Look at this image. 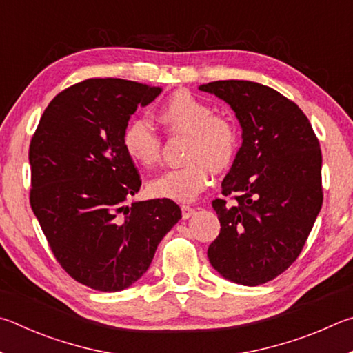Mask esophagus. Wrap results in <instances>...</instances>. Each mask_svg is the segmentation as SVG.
Wrapping results in <instances>:
<instances>
[{"instance_id":"obj_1","label":"esophagus","mask_w":353,"mask_h":353,"mask_svg":"<svg viewBox=\"0 0 353 353\" xmlns=\"http://www.w3.org/2000/svg\"><path fill=\"white\" fill-rule=\"evenodd\" d=\"M194 212H195V209H194V208L186 206V205H183V206H181V214H183V219H189V217H192Z\"/></svg>"}]
</instances>
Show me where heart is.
<instances>
[{
	"label": "heart",
	"mask_w": 353,
	"mask_h": 353,
	"mask_svg": "<svg viewBox=\"0 0 353 353\" xmlns=\"http://www.w3.org/2000/svg\"><path fill=\"white\" fill-rule=\"evenodd\" d=\"M159 121L170 133L189 134L186 165L170 169L148 184L150 194L175 201H190L212 181V169L230 167L239 150V130L232 119L215 114L214 107L188 90H178L159 108ZM127 157L141 167L159 163L163 139L144 117L128 121L122 133Z\"/></svg>",
	"instance_id": "heart-1"
}]
</instances>
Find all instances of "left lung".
Instances as JSON below:
<instances>
[{
  "label": "left lung",
  "instance_id": "obj_1",
  "mask_svg": "<svg viewBox=\"0 0 353 353\" xmlns=\"http://www.w3.org/2000/svg\"><path fill=\"white\" fill-rule=\"evenodd\" d=\"M200 90L231 105L243 138L221 183L236 203L212 201L221 228L209 262L228 281L261 285L298 259L323 206L319 141L298 105L270 86L217 80Z\"/></svg>",
  "mask_w": 353,
  "mask_h": 353
}]
</instances>
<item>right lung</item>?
<instances>
[{
    "instance_id": "right-lung-1",
    "label": "right lung",
    "mask_w": 353,
    "mask_h": 353,
    "mask_svg": "<svg viewBox=\"0 0 353 353\" xmlns=\"http://www.w3.org/2000/svg\"><path fill=\"white\" fill-rule=\"evenodd\" d=\"M159 86L86 79L55 96L29 145L30 208L68 274L99 292H121L150 267L181 219L169 199L134 201L141 178L123 128Z\"/></svg>"
}]
</instances>
